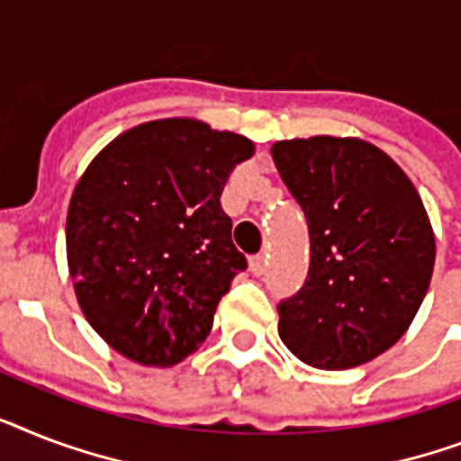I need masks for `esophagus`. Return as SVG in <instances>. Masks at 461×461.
Wrapping results in <instances>:
<instances>
[{"instance_id": "obj_1", "label": "esophagus", "mask_w": 461, "mask_h": 461, "mask_svg": "<svg viewBox=\"0 0 461 461\" xmlns=\"http://www.w3.org/2000/svg\"><path fill=\"white\" fill-rule=\"evenodd\" d=\"M265 269H267V258L265 256H253L250 258V272L256 276L265 275Z\"/></svg>"}]
</instances>
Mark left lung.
I'll return each mask as SVG.
<instances>
[{
    "label": "left lung",
    "mask_w": 461,
    "mask_h": 461,
    "mask_svg": "<svg viewBox=\"0 0 461 461\" xmlns=\"http://www.w3.org/2000/svg\"><path fill=\"white\" fill-rule=\"evenodd\" d=\"M284 185L305 212L310 269L276 305L279 339L317 369H350L405 334L431 284L436 237L402 167L357 137L272 146Z\"/></svg>",
    "instance_id": "left-lung-1"
}]
</instances>
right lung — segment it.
Returning a JSON list of instances; mask_svg holds the SVG:
<instances>
[{
	"label": "right lung",
	"mask_w": 461,
	"mask_h": 461,
	"mask_svg": "<svg viewBox=\"0 0 461 461\" xmlns=\"http://www.w3.org/2000/svg\"><path fill=\"white\" fill-rule=\"evenodd\" d=\"M256 146L194 118L118 134L82 172L66 218L73 289L96 334L127 360L177 365L211 334L246 258L220 205Z\"/></svg>",
	"instance_id": "1"
}]
</instances>
